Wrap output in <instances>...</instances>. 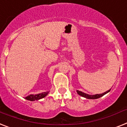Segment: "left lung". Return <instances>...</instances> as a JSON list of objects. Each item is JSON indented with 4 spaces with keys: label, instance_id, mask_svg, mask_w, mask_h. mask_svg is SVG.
<instances>
[{
    "label": "left lung",
    "instance_id": "obj_1",
    "mask_svg": "<svg viewBox=\"0 0 127 127\" xmlns=\"http://www.w3.org/2000/svg\"><path fill=\"white\" fill-rule=\"evenodd\" d=\"M110 90H111V89L107 91H106V92L104 93L96 94V95H88V94L84 93L81 92V91H78V90H77V93H78V95H80V96H83V97L86 98H88V99H96V98H98L104 96V95L108 93V92H110Z\"/></svg>",
    "mask_w": 127,
    "mask_h": 127
}]
</instances>
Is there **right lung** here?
I'll list each match as a JSON object with an SVG mask.
<instances>
[{"mask_svg":"<svg viewBox=\"0 0 127 127\" xmlns=\"http://www.w3.org/2000/svg\"><path fill=\"white\" fill-rule=\"evenodd\" d=\"M49 91H47V92H44L42 93L37 94V95H30L27 96L25 97V99L31 101H34V100H38L41 98H43L46 96L47 95V94L49 93Z\"/></svg>","mask_w":127,"mask_h":127,"instance_id":"right-lung-1","label":"right lung"}]
</instances>
